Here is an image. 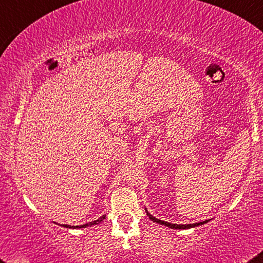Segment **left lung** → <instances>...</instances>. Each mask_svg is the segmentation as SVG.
<instances>
[{
    "instance_id": "1",
    "label": "left lung",
    "mask_w": 263,
    "mask_h": 263,
    "mask_svg": "<svg viewBox=\"0 0 263 263\" xmlns=\"http://www.w3.org/2000/svg\"><path fill=\"white\" fill-rule=\"evenodd\" d=\"M145 211H146V209H145ZM146 214H147V217H149L151 220L153 221H155V223H159V224H163V225H166V227H168V228H171V229H190V228H193V227H198V225H200V224H204V221H203V223H196V224H186V225H183V224H172V223H167V221H163V220H160V219H156L155 217H153V215L150 214L149 212L146 211Z\"/></svg>"
}]
</instances>
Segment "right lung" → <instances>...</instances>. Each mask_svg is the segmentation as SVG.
Masks as SVG:
<instances>
[{
    "instance_id": "add662e5",
    "label": "right lung",
    "mask_w": 263,
    "mask_h": 263,
    "mask_svg": "<svg viewBox=\"0 0 263 263\" xmlns=\"http://www.w3.org/2000/svg\"><path fill=\"white\" fill-rule=\"evenodd\" d=\"M106 218L103 215V217H101L100 219H97V220H93L92 221V223H87V224H83V225H80V227H71V225H64L65 228H86V227H91V225H95V224H98V223H101L102 220H103V219Z\"/></svg>"
}]
</instances>
